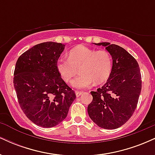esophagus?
<instances>
[{"label":"esophagus","instance_id":"34e87169","mask_svg":"<svg viewBox=\"0 0 155 155\" xmlns=\"http://www.w3.org/2000/svg\"><path fill=\"white\" fill-rule=\"evenodd\" d=\"M82 93H83L82 92L76 91V97H79L80 95H82Z\"/></svg>","mask_w":155,"mask_h":155}]
</instances>
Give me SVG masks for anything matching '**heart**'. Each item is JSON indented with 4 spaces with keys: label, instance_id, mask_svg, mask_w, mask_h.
Here are the masks:
<instances>
[{
    "label": "heart",
    "instance_id": "1",
    "mask_svg": "<svg viewBox=\"0 0 155 155\" xmlns=\"http://www.w3.org/2000/svg\"><path fill=\"white\" fill-rule=\"evenodd\" d=\"M112 66L111 57L107 51H96L84 46L71 49L68 59L60 58L57 62V69L66 82L71 81L79 69L81 74L71 82L72 87L79 89L106 81Z\"/></svg>",
    "mask_w": 155,
    "mask_h": 155
}]
</instances>
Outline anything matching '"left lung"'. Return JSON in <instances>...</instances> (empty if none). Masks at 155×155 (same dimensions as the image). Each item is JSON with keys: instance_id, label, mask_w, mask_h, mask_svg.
Segmentation results:
<instances>
[{"instance_id": "obj_1", "label": "left lung", "mask_w": 155, "mask_h": 155, "mask_svg": "<svg viewBox=\"0 0 155 155\" xmlns=\"http://www.w3.org/2000/svg\"><path fill=\"white\" fill-rule=\"evenodd\" d=\"M106 47L112 58V71L106 83L91 92L87 107L90 119L97 126L112 130L132 117L141 90V76L136 60L125 49L108 42L94 44Z\"/></svg>"}]
</instances>
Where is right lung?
I'll return each instance as SVG.
<instances>
[{"label": "right lung", "instance_id": "1", "mask_svg": "<svg viewBox=\"0 0 155 155\" xmlns=\"http://www.w3.org/2000/svg\"><path fill=\"white\" fill-rule=\"evenodd\" d=\"M64 49L61 43L38 44L23 53L16 63L14 86L19 106L40 127H52L63 122L76 99L57 69Z\"/></svg>", "mask_w": 155, "mask_h": 155}]
</instances>
